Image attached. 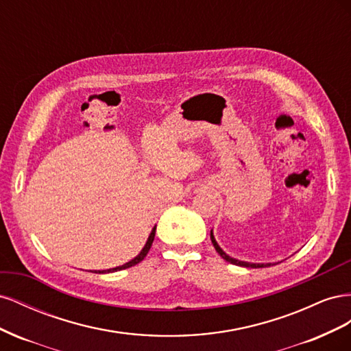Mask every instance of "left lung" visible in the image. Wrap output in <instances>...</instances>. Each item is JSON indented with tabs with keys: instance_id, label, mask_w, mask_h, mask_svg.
I'll list each match as a JSON object with an SVG mask.
<instances>
[{
	"instance_id": "left-lung-1",
	"label": "left lung",
	"mask_w": 351,
	"mask_h": 351,
	"mask_svg": "<svg viewBox=\"0 0 351 351\" xmlns=\"http://www.w3.org/2000/svg\"><path fill=\"white\" fill-rule=\"evenodd\" d=\"M210 240H212V244H214L215 250L219 253V256H221L222 259H224V261L232 263V265H237V267H244V268H265V267H269V265H271V263H250V262H243V261H239V259H234V258L228 256V254L218 246V243H217V240H215V237H214V232H212V231H210Z\"/></svg>"
}]
</instances>
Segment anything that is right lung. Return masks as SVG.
<instances>
[{
  "label": "right lung",
  "mask_w": 351,
  "mask_h": 351,
  "mask_svg": "<svg viewBox=\"0 0 351 351\" xmlns=\"http://www.w3.org/2000/svg\"><path fill=\"white\" fill-rule=\"evenodd\" d=\"M155 231H156V226L152 228L149 237H147V241L145 244V247L141 250V253L137 254V256L134 259H132L130 262H127L124 265H121V267H117V268H111V269H105V271H95V274H105V272H115V271H121V269H125V268H130V267H134V265H137L139 262H142L145 259V256L147 254V252H149L152 243H154V239H155Z\"/></svg>",
  "instance_id": "add662e5"
}]
</instances>
